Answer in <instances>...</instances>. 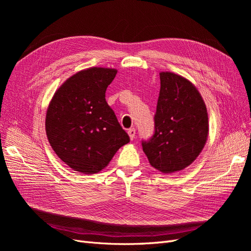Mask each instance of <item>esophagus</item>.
Instances as JSON below:
<instances>
[{
    "instance_id": "1",
    "label": "esophagus",
    "mask_w": 251,
    "mask_h": 251,
    "mask_svg": "<svg viewBox=\"0 0 251 251\" xmlns=\"http://www.w3.org/2000/svg\"><path fill=\"white\" fill-rule=\"evenodd\" d=\"M127 134H128V136H130V138H131V140H133L134 138H135V135H136V130L134 127H131V128H128V131H127Z\"/></svg>"
}]
</instances>
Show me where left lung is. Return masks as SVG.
<instances>
[{
  "label": "left lung",
  "instance_id": "8db88e82",
  "mask_svg": "<svg viewBox=\"0 0 251 251\" xmlns=\"http://www.w3.org/2000/svg\"><path fill=\"white\" fill-rule=\"evenodd\" d=\"M208 134L207 110L191 81L160 73L154 134L141 146L151 165L164 174L182 171L203 150Z\"/></svg>",
  "mask_w": 251,
  "mask_h": 251
}]
</instances>
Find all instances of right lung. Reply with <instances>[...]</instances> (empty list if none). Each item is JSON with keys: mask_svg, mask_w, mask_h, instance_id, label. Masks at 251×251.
Instances as JSON below:
<instances>
[{"mask_svg": "<svg viewBox=\"0 0 251 251\" xmlns=\"http://www.w3.org/2000/svg\"><path fill=\"white\" fill-rule=\"evenodd\" d=\"M117 70L90 68L68 78L53 96L46 115V133L53 151L74 171L95 174L130 142L105 91Z\"/></svg>", "mask_w": 251, "mask_h": 251, "instance_id": "1", "label": "right lung"}]
</instances>
